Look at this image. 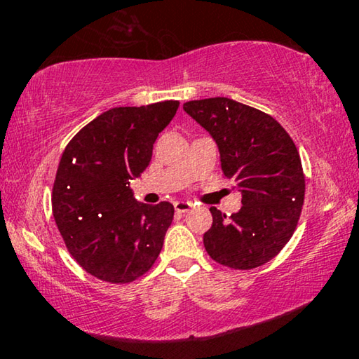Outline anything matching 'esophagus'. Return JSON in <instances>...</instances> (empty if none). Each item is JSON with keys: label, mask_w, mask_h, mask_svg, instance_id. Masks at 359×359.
<instances>
[{"label": "esophagus", "mask_w": 359, "mask_h": 359, "mask_svg": "<svg viewBox=\"0 0 359 359\" xmlns=\"http://www.w3.org/2000/svg\"><path fill=\"white\" fill-rule=\"evenodd\" d=\"M191 203H188V201H175L174 203V209H175V212H179V214H185V212H188L191 209Z\"/></svg>", "instance_id": "1"}]
</instances>
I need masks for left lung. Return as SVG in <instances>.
<instances>
[{"instance_id": "left-lung-1", "label": "left lung", "mask_w": 359, "mask_h": 359, "mask_svg": "<svg viewBox=\"0 0 359 359\" xmlns=\"http://www.w3.org/2000/svg\"><path fill=\"white\" fill-rule=\"evenodd\" d=\"M184 111L209 131L223 175L242 194V208L231 217L210 208L205 250L233 269L263 266L287 245L304 204L306 180L293 139L271 115L222 96L188 101Z\"/></svg>"}]
</instances>
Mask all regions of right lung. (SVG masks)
Segmentation results:
<instances>
[{"instance_id": "1", "label": "right lung", "mask_w": 359, "mask_h": 359, "mask_svg": "<svg viewBox=\"0 0 359 359\" xmlns=\"http://www.w3.org/2000/svg\"><path fill=\"white\" fill-rule=\"evenodd\" d=\"M179 101L114 107L85 125L60 160L52 210L79 264L111 283L145 274L161 252L174 218L171 203H139L130 184L151 160Z\"/></svg>"}]
</instances>
